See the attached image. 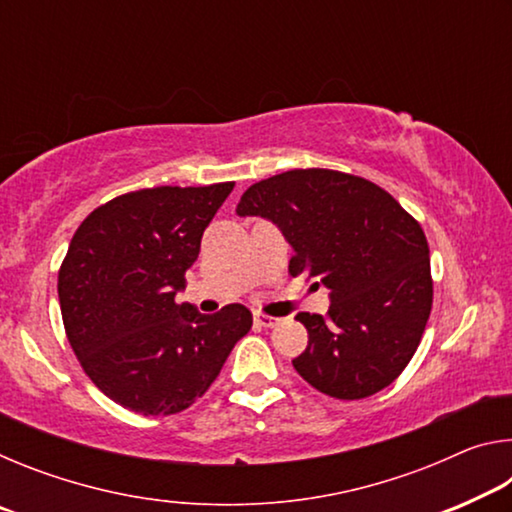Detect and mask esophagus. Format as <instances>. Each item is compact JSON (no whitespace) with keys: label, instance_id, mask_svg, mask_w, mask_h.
<instances>
[{"label":"esophagus","instance_id":"1","mask_svg":"<svg viewBox=\"0 0 512 512\" xmlns=\"http://www.w3.org/2000/svg\"><path fill=\"white\" fill-rule=\"evenodd\" d=\"M255 323L259 327H275L280 323V318H273V316H266V314H255Z\"/></svg>","mask_w":512,"mask_h":512}]
</instances>
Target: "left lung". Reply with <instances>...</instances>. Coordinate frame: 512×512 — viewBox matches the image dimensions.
I'll list each match as a JSON object with an SVG mask.
<instances>
[{
	"mask_svg": "<svg viewBox=\"0 0 512 512\" xmlns=\"http://www.w3.org/2000/svg\"><path fill=\"white\" fill-rule=\"evenodd\" d=\"M239 216L275 223L293 248L291 275L329 289L327 316H296L309 345L298 375L336 400L375 395L418 350L433 302L420 223L366 178L293 169L248 187Z\"/></svg>",
	"mask_w": 512,
	"mask_h": 512,
	"instance_id": "obj_1",
	"label": "left lung"
}]
</instances>
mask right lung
I'll return each mask as SVG.
<instances>
[{"mask_svg": "<svg viewBox=\"0 0 512 512\" xmlns=\"http://www.w3.org/2000/svg\"><path fill=\"white\" fill-rule=\"evenodd\" d=\"M235 183L117 196L74 232L58 273L69 345L103 395L171 415L203 397L253 325L244 305H178L201 237Z\"/></svg>", "mask_w": 512, "mask_h": 512, "instance_id": "right-lung-1", "label": "right lung"}]
</instances>
